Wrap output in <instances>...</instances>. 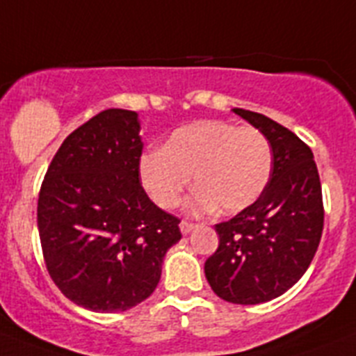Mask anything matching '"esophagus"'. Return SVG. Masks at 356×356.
<instances>
[{"label":"esophagus","instance_id":"34e87169","mask_svg":"<svg viewBox=\"0 0 356 356\" xmlns=\"http://www.w3.org/2000/svg\"><path fill=\"white\" fill-rule=\"evenodd\" d=\"M179 227H181V233H182V234H188V233H191V231L195 229L197 225H195V224H191V222L182 220L181 224H179Z\"/></svg>","mask_w":356,"mask_h":356}]
</instances>
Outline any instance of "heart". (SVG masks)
Wrapping results in <instances>:
<instances>
[{
	"label": "heart",
	"instance_id": "b5f03b06",
	"mask_svg": "<svg viewBox=\"0 0 356 356\" xmlns=\"http://www.w3.org/2000/svg\"><path fill=\"white\" fill-rule=\"evenodd\" d=\"M138 172L141 186L161 208H175L193 175L199 190L188 200V211L218 208L234 215L254 204L267 188L272 148L254 127L206 120L172 132L163 150L145 152Z\"/></svg>",
	"mask_w": 356,
	"mask_h": 356
}]
</instances>
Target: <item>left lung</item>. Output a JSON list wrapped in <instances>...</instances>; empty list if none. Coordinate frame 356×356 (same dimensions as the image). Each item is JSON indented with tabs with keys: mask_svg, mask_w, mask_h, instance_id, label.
Listing matches in <instances>:
<instances>
[{
	"mask_svg": "<svg viewBox=\"0 0 356 356\" xmlns=\"http://www.w3.org/2000/svg\"><path fill=\"white\" fill-rule=\"evenodd\" d=\"M233 113L264 132L272 174L254 204L215 225L220 243L204 272L224 301L259 305L292 289L310 267L323 234V190L310 147L292 131L252 111Z\"/></svg>",
	"mask_w": 356,
	"mask_h": 356,
	"instance_id": "left-lung-1",
	"label": "left lung"
}]
</instances>
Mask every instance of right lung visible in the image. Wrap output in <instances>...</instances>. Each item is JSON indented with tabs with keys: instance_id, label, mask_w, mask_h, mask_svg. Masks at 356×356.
Wrapping results in <instances>:
<instances>
[{
	"instance_id": "obj_1",
	"label": "right lung",
	"mask_w": 356,
	"mask_h": 356,
	"mask_svg": "<svg viewBox=\"0 0 356 356\" xmlns=\"http://www.w3.org/2000/svg\"><path fill=\"white\" fill-rule=\"evenodd\" d=\"M138 113L107 109L67 136L42 181L37 227L46 268L70 301L125 312L156 290L179 218L140 182Z\"/></svg>"
}]
</instances>
